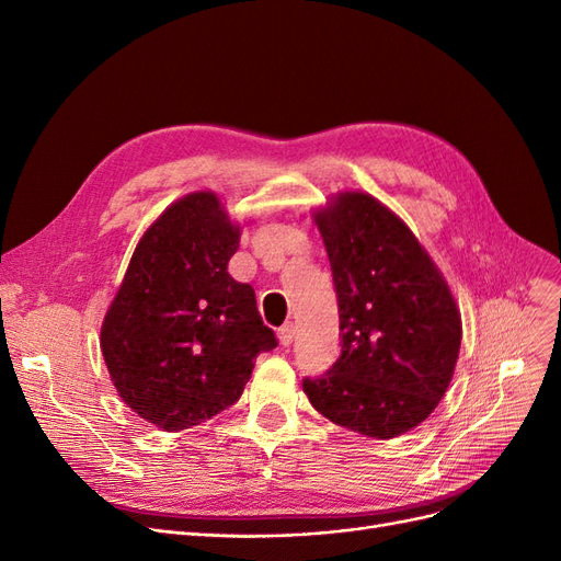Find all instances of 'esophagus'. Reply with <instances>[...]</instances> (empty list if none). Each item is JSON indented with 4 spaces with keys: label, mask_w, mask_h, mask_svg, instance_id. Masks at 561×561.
Here are the masks:
<instances>
[{
    "label": "esophagus",
    "mask_w": 561,
    "mask_h": 561,
    "mask_svg": "<svg viewBox=\"0 0 561 561\" xmlns=\"http://www.w3.org/2000/svg\"><path fill=\"white\" fill-rule=\"evenodd\" d=\"M278 341H280V345H289L295 341V324L293 322H285L280 330H278Z\"/></svg>",
    "instance_id": "esophagus-1"
}]
</instances>
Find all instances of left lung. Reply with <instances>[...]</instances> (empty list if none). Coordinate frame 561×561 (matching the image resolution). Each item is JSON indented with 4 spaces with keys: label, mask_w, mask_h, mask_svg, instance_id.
Wrapping results in <instances>:
<instances>
[{
    "label": "left lung",
    "mask_w": 561,
    "mask_h": 561,
    "mask_svg": "<svg viewBox=\"0 0 561 561\" xmlns=\"http://www.w3.org/2000/svg\"><path fill=\"white\" fill-rule=\"evenodd\" d=\"M339 297L341 357L304 378L313 409L341 427L394 438L446 394L461 343L448 283L413 231L364 192L316 214Z\"/></svg>",
    "instance_id": "left-lung-1"
}]
</instances>
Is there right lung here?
<instances>
[{
	"instance_id": "1",
	"label": "right lung",
	"mask_w": 561,
	"mask_h": 561,
	"mask_svg": "<svg viewBox=\"0 0 561 561\" xmlns=\"http://www.w3.org/2000/svg\"><path fill=\"white\" fill-rule=\"evenodd\" d=\"M239 225L214 192L173 202L148 227L102 324V355L129 409L164 432L234 403L255 357L278 345L255 289L229 276Z\"/></svg>"
}]
</instances>
